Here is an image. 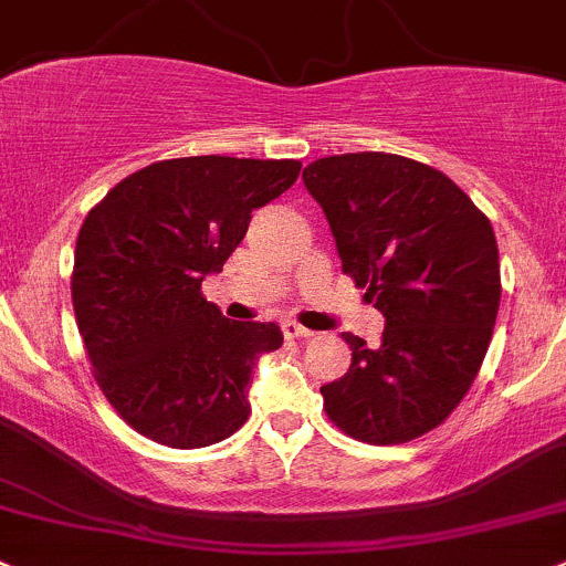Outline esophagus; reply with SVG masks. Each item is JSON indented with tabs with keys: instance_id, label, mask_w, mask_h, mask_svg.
<instances>
[{
	"instance_id": "esophagus-1",
	"label": "esophagus",
	"mask_w": 566,
	"mask_h": 566,
	"mask_svg": "<svg viewBox=\"0 0 566 566\" xmlns=\"http://www.w3.org/2000/svg\"><path fill=\"white\" fill-rule=\"evenodd\" d=\"M281 329H283V335L289 337V340H300V337H311V335H313V332L307 329V326L291 322V318H289V322L281 324Z\"/></svg>"
}]
</instances>
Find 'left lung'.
Masks as SVG:
<instances>
[{
  "instance_id": "obj_1",
  "label": "left lung",
  "mask_w": 566,
  "mask_h": 566,
  "mask_svg": "<svg viewBox=\"0 0 566 566\" xmlns=\"http://www.w3.org/2000/svg\"><path fill=\"white\" fill-rule=\"evenodd\" d=\"M305 188L329 220L343 272L381 311L378 346L346 332L352 365L324 409L368 444H403L444 422L480 373L501 277L491 220L447 174L387 153L313 160Z\"/></svg>"
}]
</instances>
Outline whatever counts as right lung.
Returning <instances> with one entry per match:
<instances>
[{
	"label": "right lung",
	"mask_w": 566,
	"mask_h": 566,
	"mask_svg": "<svg viewBox=\"0 0 566 566\" xmlns=\"http://www.w3.org/2000/svg\"><path fill=\"white\" fill-rule=\"evenodd\" d=\"M300 160L177 157L122 179L75 242L73 311L116 413L157 444L198 450L240 430L277 324L229 322L201 283L223 270L253 209L300 177Z\"/></svg>",
	"instance_id": "obj_1"
}]
</instances>
